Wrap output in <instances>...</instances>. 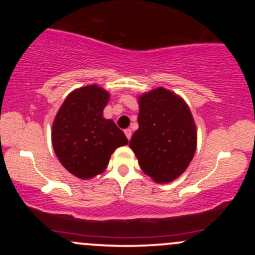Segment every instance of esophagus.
Segmentation results:
<instances>
[{
    "instance_id": "obj_1",
    "label": "esophagus",
    "mask_w": 255,
    "mask_h": 255,
    "mask_svg": "<svg viewBox=\"0 0 255 255\" xmlns=\"http://www.w3.org/2000/svg\"><path fill=\"white\" fill-rule=\"evenodd\" d=\"M125 134H126V136H127V139L130 140V137H131V129H129V128H127V129L125 130Z\"/></svg>"
}]
</instances>
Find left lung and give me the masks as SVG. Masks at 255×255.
Listing matches in <instances>:
<instances>
[{
  "mask_svg": "<svg viewBox=\"0 0 255 255\" xmlns=\"http://www.w3.org/2000/svg\"><path fill=\"white\" fill-rule=\"evenodd\" d=\"M139 128L129 146L146 175L171 182L189 165L197 147V129L188 105L159 87L139 98Z\"/></svg>",
  "mask_w": 255,
  "mask_h": 255,
  "instance_id": "1",
  "label": "left lung"
}]
</instances>
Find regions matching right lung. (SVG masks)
Segmentation results:
<instances>
[{
    "mask_svg": "<svg viewBox=\"0 0 255 255\" xmlns=\"http://www.w3.org/2000/svg\"><path fill=\"white\" fill-rule=\"evenodd\" d=\"M109 93L97 86L81 87L69 93L52 125V146L64 168L79 178L103 172L111 153L128 144L113 120L103 116Z\"/></svg>",
    "mask_w": 255,
    "mask_h": 255,
    "instance_id": "1",
    "label": "right lung"
}]
</instances>
